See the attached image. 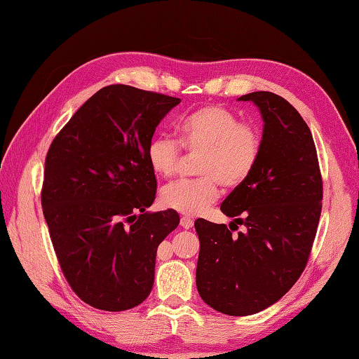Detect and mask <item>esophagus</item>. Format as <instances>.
<instances>
[{
    "label": "esophagus",
    "mask_w": 359,
    "mask_h": 359,
    "mask_svg": "<svg viewBox=\"0 0 359 359\" xmlns=\"http://www.w3.org/2000/svg\"><path fill=\"white\" fill-rule=\"evenodd\" d=\"M194 225V220L191 219V217H188V216H184L180 219V226L182 228H185V230H188V228H191Z\"/></svg>",
    "instance_id": "esophagus-1"
}]
</instances>
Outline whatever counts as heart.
I'll use <instances>...</instances> for the list:
<instances>
[{
    "instance_id": "obj_1",
    "label": "heart",
    "mask_w": 359,
    "mask_h": 359,
    "mask_svg": "<svg viewBox=\"0 0 359 359\" xmlns=\"http://www.w3.org/2000/svg\"><path fill=\"white\" fill-rule=\"evenodd\" d=\"M179 142L188 154L197 156L194 180H177L160 191L163 207L196 216L219 199L220 184L238 188L255 172L262 152L257 128L241 123L239 117L219 104L189 112L177 125ZM180 147L170 137L157 135L148 144L147 160L160 177H172L180 165Z\"/></svg>"
}]
</instances>
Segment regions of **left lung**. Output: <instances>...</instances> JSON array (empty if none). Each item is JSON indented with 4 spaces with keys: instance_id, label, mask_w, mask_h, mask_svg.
Returning <instances> with one entry per match:
<instances>
[{
    "instance_id": "left-lung-1",
    "label": "left lung",
    "mask_w": 359,
    "mask_h": 359,
    "mask_svg": "<svg viewBox=\"0 0 359 359\" xmlns=\"http://www.w3.org/2000/svg\"><path fill=\"white\" fill-rule=\"evenodd\" d=\"M264 120L262 152L255 172L220 205L247 228L194 222L201 241L196 285L210 307L247 316L273 306L299 279L323 208V179L313 137L285 98L266 90L242 95Z\"/></svg>"
}]
</instances>
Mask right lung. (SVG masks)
Here are the masks:
<instances>
[{"label": "right lung", "mask_w": 359, "mask_h": 359, "mask_svg": "<svg viewBox=\"0 0 359 359\" xmlns=\"http://www.w3.org/2000/svg\"><path fill=\"white\" fill-rule=\"evenodd\" d=\"M179 103L133 86H106L48 151L43 215L66 280L90 307L123 311L151 293L157 247L180 217L174 210L147 211L157 189L147 149Z\"/></svg>", "instance_id": "1"}]
</instances>
